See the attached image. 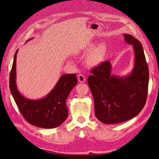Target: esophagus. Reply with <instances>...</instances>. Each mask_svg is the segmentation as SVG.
Wrapping results in <instances>:
<instances>
[{
	"instance_id": "34e87169",
	"label": "esophagus",
	"mask_w": 159,
	"mask_h": 159,
	"mask_svg": "<svg viewBox=\"0 0 159 159\" xmlns=\"http://www.w3.org/2000/svg\"><path fill=\"white\" fill-rule=\"evenodd\" d=\"M78 81H80V83H84L85 81V76L82 74H80L78 75Z\"/></svg>"
}]
</instances>
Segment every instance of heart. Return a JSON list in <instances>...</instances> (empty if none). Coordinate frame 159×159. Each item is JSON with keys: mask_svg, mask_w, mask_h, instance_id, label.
Listing matches in <instances>:
<instances>
[{"mask_svg": "<svg viewBox=\"0 0 159 159\" xmlns=\"http://www.w3.org/2000/svg\"><path fill=\"white\" fill-rule=\"evenodd\" d=\"M106 52V46L104 44H100L96 47L91 52L89 55V61L91 63L96 64L102 61Z\"/></svg>", "mask_w": 159, "mask_h": 159, "instance_id": "heart-1", "label": "heart"}]
</instances>
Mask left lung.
Masks as SVG:
<instances>
[{"label": "left lung", "instance_id": "obj_1", "mask_svg": "<svg viewBox=\"0 0 159 159\" xmlns=\"http://www.w3.org/2000/svg\"><path fill=\"white\" fill-rule=\"evenodd\" d=\"M123 36L134 52L131 74L125 77L111 74V65L105 61L91 70L92 75L88 78L95 117L105 124L119 123L134 117L147 101L149 74L143 48L133 36L124 34Z\"/></svg>", "mask_w": 159, "mask_h": 159}]
</instances>
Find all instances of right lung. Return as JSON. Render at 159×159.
<instances>
[{"mask_svg":"<svg viewBox=\"0 0 159 159\" xmlns=\"http://www.w3.org/2000/svg\"><path fill=\"white\" fill-rule=\"evenodd\" d=\"M17 52L18 50L14 56L9 87L20 113L27 122L38 127L51 129L60 126L68 117L66 102L70 91L78 83L76 74L62 75L55 87L44 98L38 100L26 99L20 93L16 87Z\"/></svg>","mask_w":159,"mask_h":159,"instance_id":"1","label":"right lung"}]
</instances>
